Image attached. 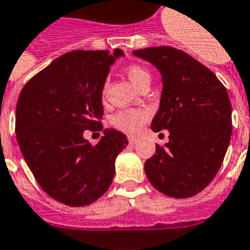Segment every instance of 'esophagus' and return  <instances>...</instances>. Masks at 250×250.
<instances>
[{
	"mask_svg": "<svg viewBox=\"0 0 250 250\" xmlns=\"http://www.w3.org/2000/svg\"><path fill=\"white\" fill-rule=\"evenodd\" d=\"M128 142H130V144H135L136 143V138H132V136H130V138H128Z\"/></svg>",
	"mask_w": 250,
	"mask_h": 250,
	"instance_id": "esophagus-1",
	"label": "esophagus"
}]
</instances>
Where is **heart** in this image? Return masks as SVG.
<instances>
[{
  "label": "heart",
  "instance_id": "1",
  "mask_svg": "<svg viewBox=\"0 0 250 250\" xmlns=\"http://www.w3.org/2000/svg\"><path fill=\"white\" fill-rule=\"evenodd\" d=\"M125 75L138 88L151 83V74L140 64L128 66L125 68ZM147 118L148 115L144 110H123L112 118V123L116 128H119L125 134L135 135L139 132Z\"/></svg>",
  "mask_w": 250,
  "mask_h": 250
}]
</instances>
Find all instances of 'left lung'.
<instances>
[{"mask_svg": "<svg viewBox=\"0 0 250 250\" xmlns=\"http://www.w3.org/2000/svg\"><path fill=\"white\" fill-rule=\"evenodd\" d=\"M162 74L155 132L168 130L169 142L144 164L149 183L175 199L197 195L223 164L232 135L227 88L209 68L182 50L160 46L135 50Z\"/></svg>", "mask_w": 250, "mask_h": 250, "instance_id": "left-lung-1", "label": "left lung"}]
</instances>
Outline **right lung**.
<instances>
[{"label": "right lung", "mask_w": 250, "mask_h": 250, "mask_svg": "<svg viewBox=\"0 0 250 250\" xmlns=\"http://www.w3.org/2000/svg\"><path fill=\"white\" fill-rule=\"evenodd\" d=\"M120 49L61 55L22 88L16 110L17 142L41 188L68 207L97 201L110 188L115 159L127 136L104 130L98 144L83 138L103 127L102 92Z\"/></svg>", "instance_id": "obj_1"}]
</instances>
